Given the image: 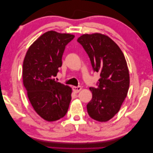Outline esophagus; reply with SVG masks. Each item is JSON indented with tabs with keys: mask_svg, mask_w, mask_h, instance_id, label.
I'll use <instances>...</instances> for the list:
<instances>
[{
	"mask_svg": "<svg viewBox=\"0 0 153 153\" xmlns=\"http://www.w3.org/2000/svg\"><path fill=\"white\" fill-rule=\"evenodd\" d=\"M81 89H82L81 87H80V86H78V87L74 86V87H72V89H73V91H74V93H79V92L81 90Z\"/></svg>",
	"mask_w": 153,
	"mask_h": 153,
	"instance_id": "esophagus-1",
	"label": "esophagus"
}]
</instances>
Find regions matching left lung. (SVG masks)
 I'll use <instances>...</instances> for the list:
<instances>
[{
  "mask_svg": "<svg viewBox=\"0 0 153 153\" xmlns=\"http://www.w3.org/2000/svg\"><path fill=\"white\" fill-rule=\"evenodd\" d=\"M77 41L88 54L94 71L100 76L97 88H89L92 100L87 105V112L96 121H108L119 111L128 92L126 59L119 47L104 34H82Z\"/></svg>",
  "mask_w": 153,
  "mask_h": 153,
  "instance_id": "8db88e82",
  "label": "left lung"
}]
</instances>
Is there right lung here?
Segmentation results:
<instances>
[{"label":"right lung","mask_w":153,"mask_h":153,"mask_svg":"<svg viewBox=\"0 0 153 153\" xmlns=\"http://www.w3.org/2000/svg\"><path fill=\"white\" fill-rule=\"evenodd\" d=\"M73 34L48 31L32 43L23 63V83L34 111L47 121L66 115L71 101L72 89L54 79L62 66L66 45Z\"/></svg>","instance_id":"right-lung-1"}]
</instances>
